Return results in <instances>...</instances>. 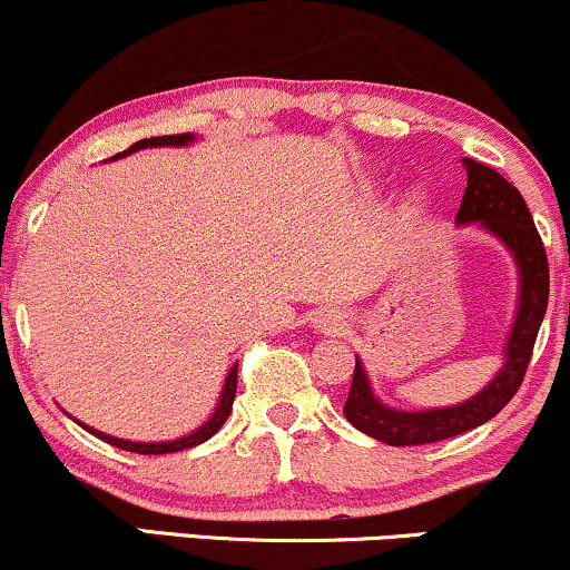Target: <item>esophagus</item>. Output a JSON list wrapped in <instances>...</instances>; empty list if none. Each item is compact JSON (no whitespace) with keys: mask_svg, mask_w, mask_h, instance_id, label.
I'll use <instances>...</instances> for the list:
<instances>
[{"mask_svg":"<svg viewBox=\"0 0 570 570\" xmlns=\"http://www.w3.org/2000/svg\"><path fill=\"white\" fill-rule=\"evenodd\" d=\"M314 327L325 335H341L343 327H346V317H343L341 312H333V308H330V312H322L320 317L314 320Z\"/></svg>","mask_w":570,"mask_h":570,"instance_id":"obj_1","label":"esophagus"}]
</instances>
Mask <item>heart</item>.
<instances>
[{"mask_svg":"<svg viewBox=\"0 0 570 570\" xmlns=\"http://www.w3.org/2000/svg\"><path fill=\"white\" fill-rule=\"evenodd\" d=\"M414 206H417V203H414V198H412L410 203H406V208H410V210H414Z\"/></svg>","mask_w":570,"mask_h":570,"instance_id":"heart-1","label":"heart"}]
</instances>
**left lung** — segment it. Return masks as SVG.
I'll list each match as a JSON object with an SVG mask.
<instances>
[{"label": "left lung", "mask_w": 570, "mask_h": 570, "mask_svg": "<svg viewBox=\"0 0 570 570\" xmlns=\"http://www.w3.org/2000/svg\"><path fill=\"white\" fill-rule=\"evenodd\" d=\"M468 171V187L456 210V227H475L504 245L518 269V301L512 327L504 338L502 367L494 377L465 402L433 410H396L383 404L372 391L367 370L356 356L354 381L343 406V414L356 431L372 435L389 446H417L452 439L489 423L521 389L525 367L531 362L533 343L542 327L547 298H550V266L547 253L533 227L531 210L515 187L494 168L473 158H462Z\"/></svg>", "instance_id": "1"}]
</instances>
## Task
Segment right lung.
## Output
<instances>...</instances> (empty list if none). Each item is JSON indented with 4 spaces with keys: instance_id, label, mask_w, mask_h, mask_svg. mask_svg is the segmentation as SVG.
Masks as SVG:
<instances>
[{
    "instance_id": "add662e5",
    "label": "right lung",
    "mask_w": 570,
    "mask_h": 570,
    "mask_svg": "<svg viewBox=\"0 0 570 570\" xmlns=\"http://www.w3.org/2000/svg\"><path fill=\"white\" fill-rule=\"evenodd\" d=\"M195 142V135H168V137H150V139H139L129 147V150L118 153V156L108 158V160H118V158H126L131 156V153L137 150H145V147H187ZM235 391H237V364L235 367H229L227 377H224V385H222V393H219V402H216L214 412H210V417L206 423L195 428L193 433L181 435V439H171V441H131V439H116V435L110 433H102L97 431V428L91 425H83L81 420L73 417V423H79L83 431H89L91 435H97V439L108 441L110 446H118V449H126V452H137V454H168V452H185V449H193L203 444V441H208L210 435H214L219 428L227 423L229 412H232V402H235ZM70 417V414H68Z\"/></svg>"
}]
</instances>
